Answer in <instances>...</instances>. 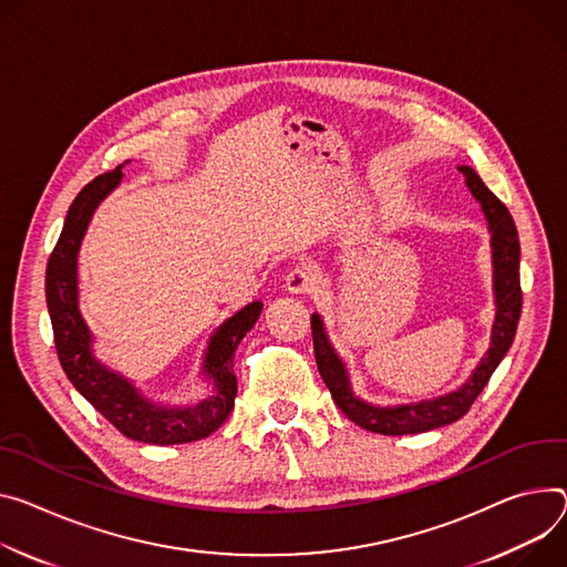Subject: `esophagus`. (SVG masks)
<instances>
[{"instance_id": "obj_1", "label": "esophagus", "mask_w": 567, "mask_h": 567, "mask_svg": "<svg viewBox=\"0 0 567 567\" xmlns=\"http://www.w3.org/2000/svg\"><path fill=\"white\" fill-rule=\"evenodd\" d=\"M315 285H317V274L310 267H296L285 278V287L291 293H310Z\"/></svg>"}]
</instances>
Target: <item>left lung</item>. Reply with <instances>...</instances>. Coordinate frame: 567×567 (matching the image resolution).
<instances>
[{
    "instance_id": "obj_1",
    "label": "left lung",
    "mask_w": 567,
    "mask_h": 567,
    "mask_svg": "<svg viewBox=\"0 0 567 567\" xmlns=\"http://www.w3.org/2000/svg\"><path fill=\"white\" fill-rule=\"evenodd\" d=\"M458 172L466 176V185L473 196L480 200L488 221L491 233V255H493V293H495V321L491 330V346L473 375L463 382L456 391L439 395L434 400H421L411 404L378 406L362 398H357L350 386V375L343 359L332 348L323 319L312 315V339L317 367L332 393V400L343 414L359 427H364L384 436L421 434L458 421L468 414V409L477 395L488 384L493 371L499 367L504 354L508 352L513 337H516L520 312H523V291H520V239L516 224H513L506 205L482 183L475 169L461 165Z\"/></svg>"
}]
</instances>
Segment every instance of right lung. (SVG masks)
I'll return each mask as SVG.
<instances>
[{
    "label": "right lung",
    "mask_w": 567,
    "mask_h": 567,
    "mask_svg": "<svg viewBox=\"0 0 567 567\" xmlns=\"http://www.w3.org/2000/svg\"><path fill=\"white\" fill-rule=\"evenodd\" d=\"M122 181V167L96 176L70 205L63 233L49 255L44 293L54 328L61 367L74 389L124 436L153 445L192 443L210 436L230 416L237 395L233 359L239 341L262 315V302L252 300L224 321L210 337L203 359V375L213 382V395L192 406H165L146 400L131 380L111 371L92 352V332L79 312L76 260L87 224Z\"/></svg>",
    "instance_id": "obj_1"
}]
</instances>
